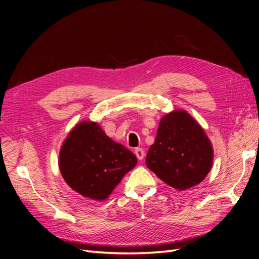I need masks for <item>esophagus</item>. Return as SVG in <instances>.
Segmentation results:
<instances>
[{
  "mask_svg": "<svg viewBox=\"0 0 259 259\" xmlns=\"http://www.w3.org/2000/svg\"><path fill=\"white\" fill-rule=\"evenodd\" d=\"M135 153L137 158H138V160H142V159L145 158V151L144 149H141V148H137V149L135 150Z\"/></svg>",
  "mask_w": 259,
  "mask_h": 259,
  "instance_id": "esophagus-1",
  "label": "esophagus"
}]
</instances>
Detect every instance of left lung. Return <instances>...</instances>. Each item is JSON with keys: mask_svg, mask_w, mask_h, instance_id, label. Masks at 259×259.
Returning a JSON list of instances; mask_svg holds the SVG:
<instances>
[{"mask_svg": "<svg viewBox=\"0 0 259 259\" xmlns=\"http://www.w3.org/2000/svg\"><path fill=\"white\" fill-rule=\"evenodd\" d=\"M212 160L211 142L202 126L185 110H175L159 122L146 164L164 184L183 191L207 177Z\"/></svg>", "mask_w": 259, "mask_h": 259, "instance_id": "1", "label": "left lung"}]
</instances>
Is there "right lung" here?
I'll return each instance as SVG.
<instances>
[{"mask_svg": "<svg viewBox=\"0 0 259 259\" xmlns=\"http://www.w3.org/2000/svg\"><path fill=\"white\" fill-rule=\"evenodd\" d=\"M137 157L113 141L93 121H82L70 131L59 153V168L71 189L92 200H106L134 169Z\"/></svg>", "mask_w": 259, "mask_h": 259, "instance_id": "obj_1", "label": "right lung"}]
</instances>
